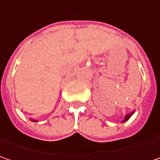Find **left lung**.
<instances>
[{
    "instance_id": "obj_1",
    "label": "left lung",
    "mask_w": 160,
    "mask_h": 160,
    "mask_svg": "<svg viewBox=\"0 0 160 160\" xmlns=\"http://www.w3.org/2000/svg\"><path fill=\"white\" fill-rule=\"evenodd\" d=\"M135 113V110H133L132 112L130 113H128V114H127L126 116H125V118H124V119L122 120V123H124V122H126V121H128V120L130 118H131V116Z\"/></svg>"
}]
</instances>
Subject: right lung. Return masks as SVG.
<instances>
[{"instance_id":"1","label":"right lung","mask_w":160,"mask_h":160,"mask_svg":"<svg viewBox=\"0 0 160 160\" xmlns=\"http://www.w3.org/2000/svg\"><path fill=\"white\" fill-rule=\"evenodd\" d=\"M31 121H32V122H37L38 120H35V119H32V118H31Z\"/></svg>"}]
</instances>
